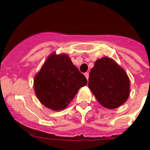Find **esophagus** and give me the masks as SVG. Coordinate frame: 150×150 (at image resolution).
I'll return each mask as SVG.
<instances>
[{
  "label": "esophagus",
  "instance_id": "34e87169",
  "mask_svg": "<svg viewBox=\"0 0 150 150\" xmlns=\"http://www.w3.org/2000/svg\"><path fill=\"white\" fill-rule=\"evenodd\" d=\"M84 75H85V76H86V79H87V80L89 79V73H88V72H86V73H85V74H84Z\"/></svg>",
  "mask_w": 150,
  "mask_h": 150
}]
</instances>
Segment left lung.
Wrapping results in <instances>:
<instances>
[{"label":"left lung","mask_w":150,"mask_h":150,"mask_svg":"<svg viewBox=\"0 0 150 150\" xmlns=\"http://www.w3.org/2000/svg\"><path fill=\"white\" fill-rule=\"evenodd\" d=\"M88 86L97 101L107 109L121 106L130 94V80L127 73L107 57L96 61L89 73Z\"/></svg>","instance_id":"8db88e82"}]
</instances>
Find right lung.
Masks as SVG:
<instances>
[{
	"label": "right lung",
	"mask_w": 150,
	"mask_h": 150,
	"mask_svg": "<svg viewBox=\"0 0 150 150\" xmlns=\"http://www.w3.org/2000/svg\"><path fill=\"white\" fill-rule=\"evenodd\" d=\"M86 85V79L68 54L52 53L35 75L33 86L40 102L57 111L66 108Z\"/></svg>",
	"instance_id": "1"
}]
</instances>
